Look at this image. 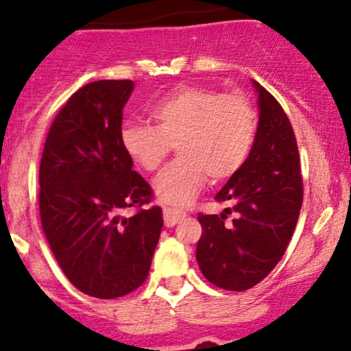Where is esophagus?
Returning <instances> with one entry per match:
<instances>
[{"label":"esophagus","mask_w":351,"mask_h":351,"mask_svg":"<svg viewBox=\"0 0 351 351\" xmlns=\"http://www.w3.org/2000/svg\"><path fill=\"white\" fill-rule=\"evenodd\" d=\"M184 218V213L180 210H175V208H165L163 210V219H165V226L171 228V226L178 225L180 221Z\"/></svg>","instance_id":"34e87169"}]
</instances>
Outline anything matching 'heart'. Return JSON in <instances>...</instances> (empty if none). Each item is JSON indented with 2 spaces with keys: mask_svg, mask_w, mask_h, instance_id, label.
<instances>
[{
  "mask_svg": "<svg viewBox=\"0 0 351 351\" xmlns=\"http://www.w3.org/2000/svg\"><path fill=\"white\" fill-rule=\"evenodd\" d=\"M155 128L126 123L119 143L130 160L155 171L176 146L178 160L153 182L163 205L184 208L202 193L210 176L225 182L248 160L256 136L258 118L241 93L223 95L205 86H182L149 108Z\"/></svg>",
  "mask_w": 351,
  "mask_h": 351,
  "instance_id": "b5f03b06",
  "label": "heart"
}]
</instances>
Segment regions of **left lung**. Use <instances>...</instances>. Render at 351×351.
<instances>
[{
  "instance_id": "8db88e82",
  "label": "left lung",
  "mask_w": 351,
  "mask_h": 351,
  "mask_svg": "<svg viewBox=\"0 0 351 351\" xmlns=\"http://www.w3.org/2000/svg\"><path fill=\"white\" fill-rule=\"evenodd\" d=\"M258 96V128L248 160L218 191L237 218L198 215L202 238L196 261L203 276L223 290L255 287L276 267L293 237L303 202V182L293 128L280 103L252 82ZM226 208L225 213H229Z\"/></svg>"
}]
</instances>
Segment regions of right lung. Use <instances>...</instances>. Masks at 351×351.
Listing matches in <instances>:
<instances>
[{
    "label": "right lung",
    "instance_id": "obj_1",
    "mask_svg": "<svg viewBox=\"0 0 351 351\" xmlns=\"http://www.w3.org/2000/svg\"><path fill=\"white\" fill-rule=\"evenodd\" d=\"M133 88L132 80L80 88L53 121L40 163V215L49 248L69 282L103 300L143 285L163 226L160 206L119 215L152 198L119 143Z\"/></svg>",
    "mask_w": 351,
    "mask_h": 351
}]
</instances>
